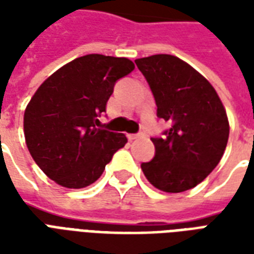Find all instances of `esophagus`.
Returning <instances> with one entry per match:
<instances>
[{
  "label": "esophagus",
  "mask_w": 254,
  "mask_h": 254,
  "mask_svg": "<svg viewBox=\"0 0 254 254\" xmlns=\"http://www.w3.org/2000/svg\"><path fill=\"white\" fill-rule=\"evenodd\" d=\"M127 137H129V140L132 141V140H136V138L144 137V133H136V134H129Z\"/></svg>",
  "instance_id": "1"
}]
</instances>
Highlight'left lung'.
<instances>
[{
    "instance_id": "1",
    "label": "left lung",
    "mask_w": 254,
    "mask_h": 254,
    "mask_svg": "<svg viewBox=\"0 0 254 254\" xmlns=\"http://www.w3.org/2000/svg\"><path fill=\"white\" fill-rule=\"evenodd\" d=\"M134 63L151 87L158 117L171 124L163 138H151L155 156L141 170L159 190L191 189L223 156L230 133L226 109L211 83L181 58L155 54Z\"/></svg>"
}]
</instances>
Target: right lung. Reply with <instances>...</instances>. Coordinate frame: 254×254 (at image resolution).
<instances>
[{"instance_id": "add662e5", "label": "right lung", "mask_w": 254, "mask_h": 254, "mask_svg": "<svg viewBox=\"0 0 254 254\" xmlns=\"http://www.w3.org/2000/svg\"><path fill=\"white\" fill-rule=\"evenodd\" d=\"M133 69L125 57L88 54L60 67L36 89L24 111L25 144L50 180L69 189L88 187L127 144L124 133L102 129L98 117L117 80Z\"/></svg>"}]
</instances>
